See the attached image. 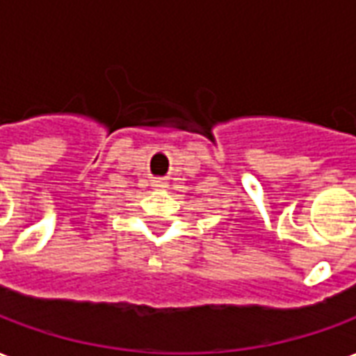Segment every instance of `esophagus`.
<instances>
[{
    "label": "esophagus",
    "mask_w": 356,
    "mask_h": 356,
    "mask_svg": "<svg viewBox=\"0 0 356 356\" xmlns=\"http://www.w3.org/2000/svg\"><path fill=\"white\" fill-rule=\"evenodd\" d=\"M152 185L158 186V188H164V186H168V183H165V179H154Z\"/></svg>",
    "instance_id": "esophagus-1"
}]
</instances>
